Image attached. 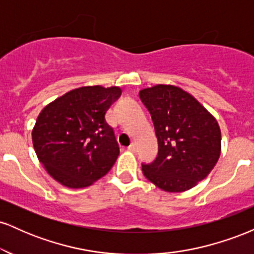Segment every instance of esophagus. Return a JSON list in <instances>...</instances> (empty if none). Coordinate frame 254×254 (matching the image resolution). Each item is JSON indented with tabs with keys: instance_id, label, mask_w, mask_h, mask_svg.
I'll list each match as a JSON object with an SVG mask.
<instances>
[{
	"instance_id": "34e87169",
	"label": "esophagus",
	"mask_w": 254,
	"mask_h": 254,
	"mask_svg": "<svg viewBox=\"0 0 254 254\" xmlns=\"http://www.w3.org/2000/svg\"><path fill=\"white\" fill-rule=\"evenodd\" d=\"M127 149H129L130 151H133V153H135V151L137 150V145H136L135 142H132V143H131L129 147H127Z\"/></svg>"
}]
</instances>
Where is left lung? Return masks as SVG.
<instances>
[{"label":"left lung","mask_w":254,"mask_h":254,"mask_svg":"<svg viewBox=\"0 0 254 254\" xmlns=\"http://www.w3.org/2000/svg\"><path fill=\"white\" fill-rule=\"evenodd\" d=\"M159 142L156 159L142 164L144 177L167 192L190 190L210 173L221 153L216 119L188 92L157 84L139 92Z\"/></svg>","instance_id":"8db88e82"}]
</instances>
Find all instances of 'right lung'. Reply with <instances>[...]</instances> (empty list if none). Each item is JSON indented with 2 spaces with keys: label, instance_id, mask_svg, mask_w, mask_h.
<instances>
[{
  "label": "right lung",
  "instance_id": "obj_1",
  "mask_svg": "<svg viewBox=\"0 0 254 254\" xmlns=\"http://www.w3.org/2000/svg\"><path fill=\"white\" fill-rule=\"evenodd\" d=\"M121 94L119 87H81L44 107L32 139L39 161L58 183L86 188L115 165L119 144L105 116Z\"/></svg>",
  "mask_w": 254,
  "mask_h": 254
}]
</instances>
